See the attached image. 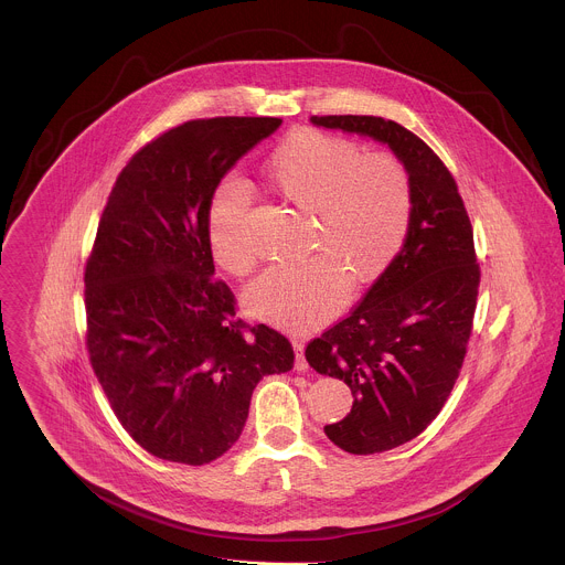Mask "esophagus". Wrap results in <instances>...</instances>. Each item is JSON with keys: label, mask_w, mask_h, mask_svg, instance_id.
Instances as JSON below:
<instances>
[{"label": "esophagus", "mask_w": 565, "mask_h": 565, "mask_svg": "<svg viewBox=\"0 0 565 565\" xmlns=\"http://www.w3.org/2000/svg\"><path fill=\"white\" fill-rule=\"evenodd\" d=\"M294 350H296V370L298 372H307L309 370V361L305 359V341L302 339H294Z\"/></svg>", "instance_id": "1"}]
</instances>
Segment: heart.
<instances>
[{
    "label": "heart",
    "mask_w": 565,
    "mask_h": 565,
    "mask_svg": "<svg viewBox=\"0 0 565 565\" xmlns=\"http://www.w3.org/2000/svg\"><path fill=\"white\" fill-rule=\"evenodd\" d=\"M271 186L309 209V245L302 260L265 269L245 291V311L280 330L302 334L328 322L356 282L381 278L403 252L411 228L413 191L403 162L365 154L350 139L300 128L269 157ZM252 193L242 178L226 175L206 204V237L213 260L231 276H245L256 254L247 237Z\"/></svg>",
    "instance_id": "heart-1"
}]
</instances>
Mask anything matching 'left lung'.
Listing matches in <instances>:
<instances>
[{"mask_svg":"<svg viewBox=\"0 0 565 565\" xmlns=\"http://www.w3.org/2000/svg\"><path fill=\"white\" fill-rule=\"evenodd\" d=\"M311 121L387 143L411 178L403 252L305 350L313 370L343 381L354 398L341 422L323 426L328 439L350 455H376L424 433L459 379L481 285L475 233L450 169L417 135L374 115Z\"/></svg>","mask_w":565,"mask_h":565,"instance_id":"1","label":"left lung"}]
</instances>
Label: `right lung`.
I'll list each match as a JSON object with an SVG mask.
<instances>
[{"label":"right lung","instance_id":"obj_1","mask_svg":"<svg viewBox=\"0 0 565 565\" xmlns=\"http://www.w3.org/2000/svg\"><path fill=\"white\" fill-rule=\"evenodd\" d=\"M278 117L180 124L126 162L84 267L90 367L150 455L204 466L235 446L256 383L294 367L278 330L249 326L215 265L206 204Z\"/></svg>","mask_w":565,"mask_h":565}]
</instances>
